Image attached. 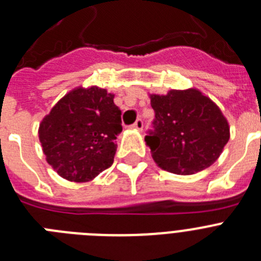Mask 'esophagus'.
<instances>
[{
    "label": "esophagus",
    "instance_id": "1",
    "mask_svg": "<svg viewBox=\"0 0 261 261\" xmlns=\"http://www.w3.org/2000/svg\"><path fill=\"white\" fill-rule=\"evenodd\" d=\"M133 128L139 129V130H142V128H144V121H142V119L136 120V122L133 124Z\"/></svg>",
    "mask_w": 261,
    "mask_h": 261
}]
</instances>
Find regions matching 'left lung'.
<instances>
[{
  "label": "left lung",
  "mask_w": 261,
  "mask_h": 261,
  "mask_svg": "<svg viewBox=\"0 0 261 261\" xmlns=\"http://www.w3.org/2000/svg\"><path fill=\"white\" fill-rule=\"evenodd\" d=\"M154 109L145 141L162 169L174 174H194L217 161L230 139L220 109L198 90L150 95Z\"/></svg>",
  "instance_id": "left-lung-1"
}]
</instances>
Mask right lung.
<instances>
[{"label": "right lung", "mask_w": 261, "mask_h": 261, "mask_svg": "<svg viewBox=\"0 0 261 261\" xmlns=\"http://www.w3.org/2000/svg\"><path fill=\"white\" fill-rule=\"evenodd\" d=\"M121 111L103 88H76L51 109L39 125L47 162L68 181H90L113 164Z\"/></svg>", "instance_id": "obj_1"}]
</instances>
